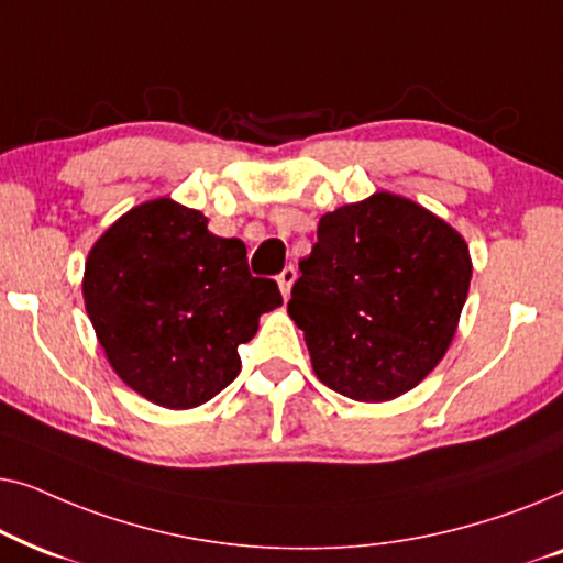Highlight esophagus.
<instances>
[{
    "label": "esophagus",
    "instance_id": "esophagus-1",
    "mask_svg": "<svg viewBox=\"0 0 563 563\" xmlns=\"http://www.w3.org/2000/svg\"><path fill=\"white\" fill-rule=\"evenodd\" d=\"M279 289H282V295H284V299H289V295H291V287H295V282H297V268L295 266H287L284 268V272L279 274Z\"/></svg>",
    "mask_w": 563,
    "mask_h": 563
}]
</instances>
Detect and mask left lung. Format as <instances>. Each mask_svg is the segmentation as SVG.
<instances>
[{"mask_svg":"<svg viewBox=\"0 0 563 563\" xmlns=\"http://www.w3.org/2000/svg\"><path fill=\"white\" fill-rule=\"evenodd\" d=\"M299 272L287 312L305 333L314 376L356 402H389L449 351L472 256L443 218L374 191L322 214Z\"/></svg>","mask_w":563,"mask_h":563,"instance_id":"obj_1","label":"left lung"}]
</instances>
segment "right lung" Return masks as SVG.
<instances>
[{"instance_id": "obj_1", "label": "right lung", "mask_w": 563, "mask_h": 563, "mask_svg": "<svg viewBox=\"0 0 563 563\" xmlns=\"http://www.w3.org/2000/svg\"><path fill=\"white\" fill-rule=\"evenodd\" d=\"M199 210L148 199L112 222L84 264V307L114 374L168 410L205 405L241 372L238 345L282 305L245 245Z\"/></svg>"}]
</instances>
